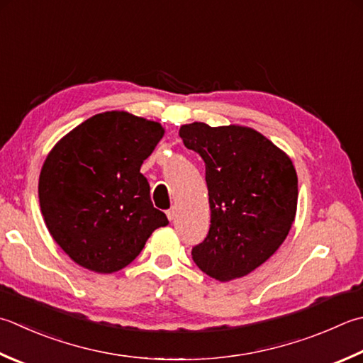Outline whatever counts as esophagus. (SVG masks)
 Returning <instances> with one entry per match:
<instances>
[{
  "label": "esophagus",
  "instance_id": "34e87169",
  "mask_svg": "<svg viewBox=\"0 0 363 363\" xmlns=\"http://www.w3.org/2000/svg\"><path fill=\"white\" fill-rule=\"evenodd\" d=\"M176 216H177V211H176V208H172V209H169V211L167 212V217H168L169 222H172V220H174V218H176Z\"/></svg>",
  "mask_w": 363,
  "mask_h": 363
}]
</instances>
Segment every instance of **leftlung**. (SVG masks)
<instances>
[{
    "label": "left lung",
    "instance_id": "8db88e82",
    "mask_svg": "<svg viewBox=\"0 0 363 363\" xmlns=\"http://www.w3.org/2000/svg\"><path fill=\"white\" fill-rule=\"evenodd\" d=\"M186 147L206 163L211 228L191 248L195 264L218 281L245 277L272 257L293 226L297 174L289 155L252 127L181 125Z\"/></svg>",
    "mask_w": 363,
    "mask_h": 363
}]
</instances>
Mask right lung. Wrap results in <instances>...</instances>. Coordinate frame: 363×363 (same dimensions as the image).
<instances>
[{
	"label": "right lung",
	"mask_w": 363,
	"mask_h": 363,
	"mask_svg": "<svg viewBox=\"0 0 363 363\" xmlns=\"http://www.w3.org/2000/svg\"><path fill=\"white\" fill-rule=\"evenodd\" d=\"M165 129L127 111L86 119L56 143L42 165L44 222L69 258L97 274L138 257L154 230L168 225L140 173Z\"/></svg>",
	"instance_id": "obj_1"
}]
</instances>
